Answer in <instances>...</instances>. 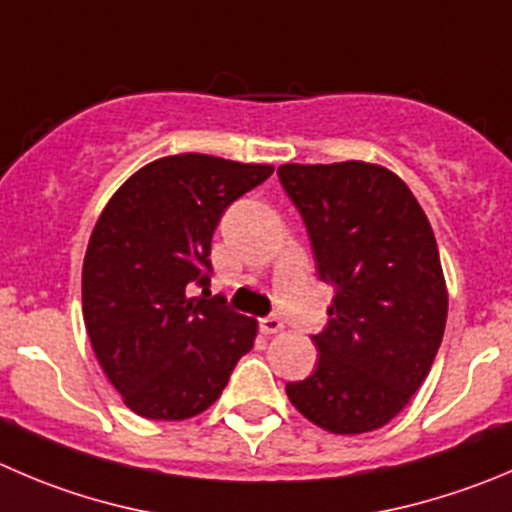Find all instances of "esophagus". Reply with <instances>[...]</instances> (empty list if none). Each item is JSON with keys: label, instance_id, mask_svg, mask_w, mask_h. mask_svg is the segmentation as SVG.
<instances>
[{"label": "esophagus", "instance_id": "1", "mask_svg": "<svg viewBox=\"0 0 512 512\" xmlns=\"http://www.w3.org/2000/svg\"><path fill=\"white\" fill-rule=\"evenodd\" d=\"M259 326H261V332L264 334H279V332H284V321L279 319V316H264V319L259 321Z\"/></svg>", "mask_w": 512, "mask_h": 512}]
</instances>
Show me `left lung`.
<instances>
[{"label":"left lung","instance_id":"8db88e82","mask_svg":"<svg viewBox=\"0 0 512 512\" xmlns=\"http://www.w3.org/2000/svg\"><path fill=\"white\" fill-rule=\"evenodd\" d=\"M321 281L334 286L319 364L286 384L291 405L332 435L379 430L430 374L447 321V284L425 211L407 183L364 160L284 163Z\"/></svg>","mask_w":512,"mask_h":512}]
</instances>
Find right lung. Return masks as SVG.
I'll return each instance as SVG.
<instances>
[{"label":"right lung","instance_id":"1","mask_svg":"<svg viewBox=\"0 0 512 512\" xmlns=\"http://www.w3.org/2000/svg\"><path fill=\"white\" fill-rule=\"evenodd\" d=\"M274 165L203 153L165 155L102 208L82 264V316L102 372L145 420H188L221 397L259 321L211 286L221 213Z\"/></svg>","mask_w":512,"mask_h":512}]
</instances>
